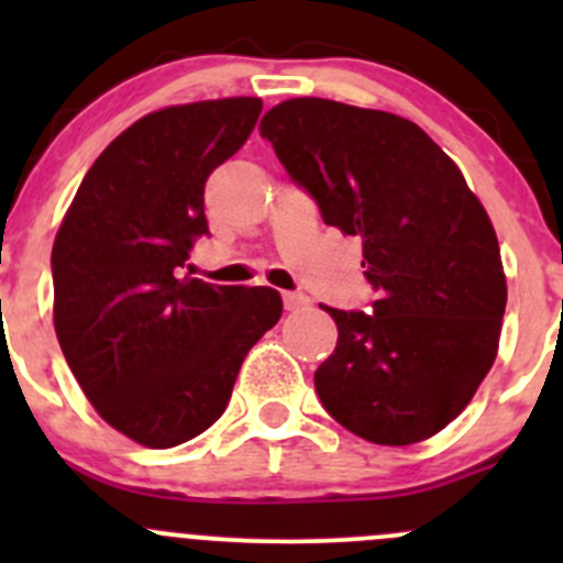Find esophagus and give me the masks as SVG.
Here are the masks:
<instances>
[{
    "instance_id": "34e87169",
    "label": "esophagus",
    "mask_w": 563,
    "mask_h": 563,
    "mask_svg": "<svg viewBox=\"0 0 563 563\" xmlns=\"http://www.w3.org/2000/svg\"><path fill=\"white\" fill-rule=\"evenodd\" d=\"M283 305H286L288 313H297V310L310 308V297H305L302 291H286L283 294Z\"/></svg>"
}]
</instances>
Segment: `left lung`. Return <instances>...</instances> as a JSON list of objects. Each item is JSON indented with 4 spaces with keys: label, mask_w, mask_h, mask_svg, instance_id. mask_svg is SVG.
Listing matches in <instances>:
<instances>
[{
    "label": "left lung",
    "mask_w": 563,
    "mask_h": 563,
    "mask_svg": "<svg viewBox=\"0 0 563 563\" xmlns=\"http://www.w3.org/2000/svg\"><path fill=\"white\" fill-rule=\"evenodd\" d=\"M327 225L362 236L373 313L323 308L338 345L316 371L323 408L360 439L406 446L468 406L498 351L507 277L496 231L419 124L294 98L261 119Z\"/></svg>",
    "instance_id": "left-lung-1"
}]
</instances>
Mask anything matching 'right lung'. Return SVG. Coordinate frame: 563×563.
Returning a JSON list of instances; mask_svg holds the SVG:
<instances>
[{
  "mask_svg": "<svg viewBox=\"0 0 563 563\" xmlns=\"http://www.w3.org/2000/svg\"><path fill=\"white\" fill-rule=\"evenodd\" d=\"M258 113V98L146 113L84 176L51 250L54 329L73 376L111 428L152 450L218 422L247 351L283 313L275 288L185 272L209 234L203 185Z\"/></svg>",
  "mask_w": 563,
  "mask_h": 563,
  "instance_id": "1",
  "label": "right lung"
}]
</instances>
